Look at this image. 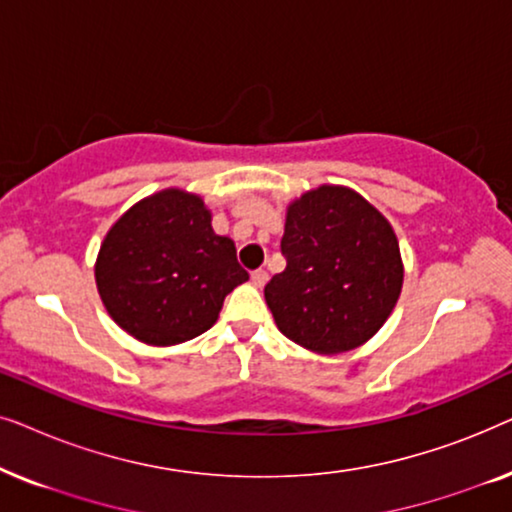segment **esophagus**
Here are the masks:
<instances>
[{
	"label": "esophagus",
	"mask_w": 512,
	"mask_h": 512,
	"mask_svg": "<svg viewBox=\"0 0 512 512\" xmlns=\"http://www.w3.org/2000/svg\"><path fill=\"white\" fill-rule=\"evenodd\" d=\"M251 284H254L256 289H263V286L268 284V272H265V270L251 272Z\"/></svg>",
	"instance_id": "34e87169"
}]
</instances>
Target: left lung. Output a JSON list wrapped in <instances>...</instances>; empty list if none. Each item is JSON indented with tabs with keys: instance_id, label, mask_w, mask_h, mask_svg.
I'll list each match as a JSON object with an SVG mask.
<instances>
[{
	"instance_id": "8db88e82",
	"label": "left lung",
	"mask_w": 512,
	"mask_h": 512,
	"mask_svg": "<svg viewBox=\"0 0 512 512\" xmlns=\"http://www.w3.org/2000/svg\"><path fill=\"white\" fill-rule=\"evenodd\" d=\"M284 272L265 284L279 331L317 354L361 347L384 326L403 286L391 223L345 186H319L286 209Z\"/></svg>"
}]
</instances>
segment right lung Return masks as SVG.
I'll return each mask as SVG.
<instances>
[{"mask_svg":"<svg viewBox=\"0 0 512 512\" xmlns=\"http://www.w3.org/2000/svg\"><path fill=\"white\" fill-rule=\"evenodd\" d=\"M247 279L235 242L216 235L200 195L181 188L132 205L109 228L95 263L109 317L153 347L179 345L212 328L223 300Z\"/></svg>","mask_w":512,"mask_h":512,"instance_id":"right-lung-1","label":"right lung"}]
</instances>
